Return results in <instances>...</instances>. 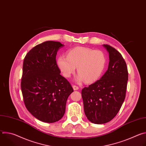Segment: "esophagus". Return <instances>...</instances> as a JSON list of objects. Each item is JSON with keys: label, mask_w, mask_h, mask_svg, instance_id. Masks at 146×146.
I'll use <instances>...</instances> for the list:
<instances>
[{"label": "esophagus", "mask_w": 146, "mask_h": 146, "mask_svg": "<svg viewBox=\"0 0 146 146\" xmlns=\"http://www.w3.org/2000/svg\"><path fill=\"white\" fill-rule=\"evenodd\" d=\"M72 87H73V88L74 90H78V87L76 86V85H73Z\"/></svg>", "instance_id": "1"}]
</instances>
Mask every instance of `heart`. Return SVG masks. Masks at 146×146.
<instances>
[{"label": "heart", "mask_w": 146, "mask_h": 146, "mask_svg": "<svg viewBox=\"0 0 146 146\" xmlns=\"http://www.w3.org/2000/svg\"><path fill=\"white\" fill-rule=\"evenodd\" d=\"M106 64V58L103 52L83 47H75L68 51L67 56L60 55L57 59V65L65 77H70L77 67V81L84 80L86 83L98 80Z\"/></svg>", "instance_id": "heart-1"}]
</instances>
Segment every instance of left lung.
<instances>
[{
    "mask_svg": "<svg viewBox=\"0 0 146 146\" xmlns=\"http://www.w3.org/2000/svg\"><path fill=\"white\" fill-rule=\"evenodd\" d=\"M109 52L108 69L95 82L82 90L84 113L96 124L110 121L120 110L125 98L128 72L126 62L114 48L103 44Z\"/></svg>",
    "mask_w": 146,
    "mask_h": 146,
    "instance_id": "left-lung-1",
    "label": "left lung"
}]
</instances>
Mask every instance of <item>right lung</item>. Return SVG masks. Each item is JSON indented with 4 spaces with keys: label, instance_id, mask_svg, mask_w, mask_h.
I'll use <instances>...</instances> for the list:
<instances>
[{
    "label": "right lung",
    "instance_id": "right-lung-1",
    "mask_svg": "<svg viewBox=\"0 0 146 146\" xmlns=\"http://www.w3.org/2000/svg\"><path fill=\"white\" fill-rule=\"evenodd\" d=\"M58 41H47L32 48L23 62L21 87L27 110L37 119L52 123L64 116L70 82L60 73L57 51L64 47Z\"/></svg>",
    "mask_w": 146,
    "mask_h": 146
}]
</instances>
